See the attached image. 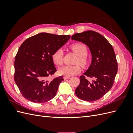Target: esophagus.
<instances>
[{
	"label": "esophagus",
	"mask_w": 133,
	"mask_h": 133,
	"mask_svg": "<svg viewBox=\"0 0 133 133\" xmlns=\"http://www.w3.org/2000/svg\"><path fill=\"white\" fill-rule=\"evenodd\" d=\"M64 79V80H66V79H69L70 78V76H64L63 77Z\"/></svg>",
	"instance_id": "34e87169"
}]
</instances>
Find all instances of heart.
I'll list each match as a JSON object with an SVG mask.
<instances>
[{
	"instance_id": "heart-1",
	"label": "heart",
	"mask_w": 133,
	"mask_h": 133,
	"mask_svg": "<svg viewBox=\"0 0 133 133\" xmlns=\"http://www.w3.org/2000/svg\"><path fill=\"white\" fill-rule=\"evenodd\" d=\"M71 49L77 55L78 59L76 63H79L82 65H86L88 63V49L87 46L82 43H76L71 46ZM51 59L54 64L57 66L62 65L63 59V51L62 49L59 48L55 50L51 54ZM82 68L79 65H65L59 68L58 73L60 75L66 76H71L80 73Z\"/></svg>"
}]
</instances>
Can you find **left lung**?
I'll use <instances>...</instances> for the list:
<instances>
[{
    "label": "left lung",
    "mask_w": 133,
    "mask_h": 133,
    "mask_svg": "<svg viewBox=\"0 0 133 133\" xmlns=\"http://www.w3.org/2000/svg\"><path fill=\"white\" fill-rule=\"evenodd\" d=\"M71 39L85 44L91 51L90 65L75 91L78 97L87 102L97 100L110 90L118 71V63L112 45L99 33L92 30L76 33ZM93 78L90 82L85 76Z\"/></svg>",
    "instance_id": "1"
}]
</instances>
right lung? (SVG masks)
<instances>
[{
	"mask_svg": "<svg viewBox=\"0 0 133 133\" xmlns=\"http://www.w3.org/2000/svg\"><path fill=\"white\" fill-rule=\"evenodd\" d=\"M70 38L41 33L26 39L16 54L14 62L15 82L22 95L29 101L42 103L57 94L62 76L51 81L48 77L57 69L51 59L53 52L64 45Z\"/></svg>",
	"mask_w": 133,
	"mask_h": 133,
	"instance_id": "add662e5",
	"label": "right lung"
}]
</instances>
